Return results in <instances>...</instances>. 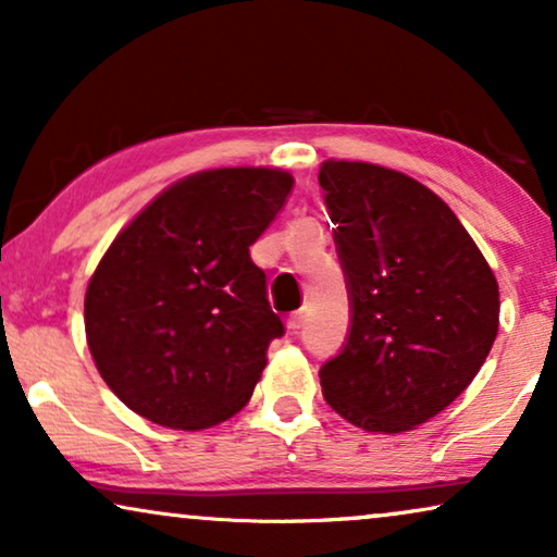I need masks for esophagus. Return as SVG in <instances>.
<instances>
[{"label":"esophagus","mask_w":557,"mask_h":557,"mask_svg":"<svg viewBox=\"0 0 557 557\" xmlns=\"http://www.w3.org/2000/svg\"><path fill=\"white\" fill-rule=\"evenodd\" d=\"M286 326H288V332H299L301 330V326H304V314H301V311H294V314L292 317H288V322H286Z\"/></svg>","instance_id":"obj_1"}]
</instances>
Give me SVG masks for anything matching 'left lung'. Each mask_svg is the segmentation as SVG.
<instances>
[{
    "mask_svg": "<svg viewBox=\"0 0 557 557\" xmlns=\"http://www.w3.org/2000/svg\"><path fill=\"white\" fill-rule=\"evenodd\" d=\"M319 185L352 304L347 345L319 370L324 400L362 431H413L490 355L497 278L454 210L408 174L326 159Z\"/></svg>",
    "mask_w": 557,
    "mask_h": 557,
    "instance_id": "8db88e82",
    "label": "left lung"
}]
</instances>
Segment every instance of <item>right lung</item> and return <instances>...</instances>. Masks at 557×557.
<instances>
[{
	"instance_id": "right-lung-1",
	"label": "right lung",
	"mask_w": 557,
	"mask_h": 557,
	"mask_svg": "<svg viewBox=\"0 0 557 557\" xmlns=\"http://www.w3.org/2000/svg\"><path fill=\"white\" fill-rule=\"evenodd\" d=\"M292 185V174L271 166L195 172L113 238L83 314L98 372L134 413L202 431L250 400L284 324L248 248Z\"/></svg>"
}]
</instances>
